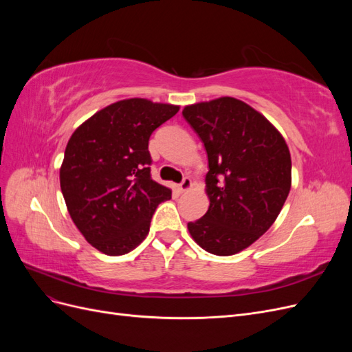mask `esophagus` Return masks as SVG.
Instances as JSON below:
<instances>
[{
	"label": "esophagus",
	"instance_id": "esophagus-1",
	"mask_svg": "<svg viewBox=\"0 0 352 352\" xmlns=\"http://www.w3.org/2000/svg\"><path fill=\"white\" fill-rule=\"evenodd\" d=\"M190 186H192V180H190L189 177H185L182 182L177 185V189H179V192H186V190L190 189Z\"/></svg>",
	"mask_w": 352,
	"mask_h": 352
}]
</instances>
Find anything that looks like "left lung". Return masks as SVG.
<instances>
[{"instance_id":"left-lung-1","label":"left lung","mask_w":352,"mask_h":352,"mask_svg":"<svg viewBox=\"0 0 352 352\" xmlns=\"http://www.w3.org/2000/svg\"><path fill=\"white\" fill-rule=\"evenodd\" d=\"M182 114L208 157L210 206L188 230L207 252L233 255L278 219L291 190L289 148L261 113L236 98L186 105Z\"/></svg>"}]
</instances>
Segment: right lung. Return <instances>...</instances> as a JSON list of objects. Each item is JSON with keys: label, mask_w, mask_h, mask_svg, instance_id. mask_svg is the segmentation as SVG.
Listing matches in <instances>:
<instances>
[{"label": "right lung", "mask_w": 352, "mask_h": 352, "mask_svg": "<svg viewBox=\"0 0 352 352\" xmlns=\"http://www.w3.org/2000/svg\"><path fill=\"white\" fill-rule=\"evenodd\" d=\"M179 105L129 98L95 113L73 132L60 167L69 214L94 248L107 255L135 250L172 190L151 177L148 141Z\"/></svg>", "instance_id": "1"}]
</instances>
